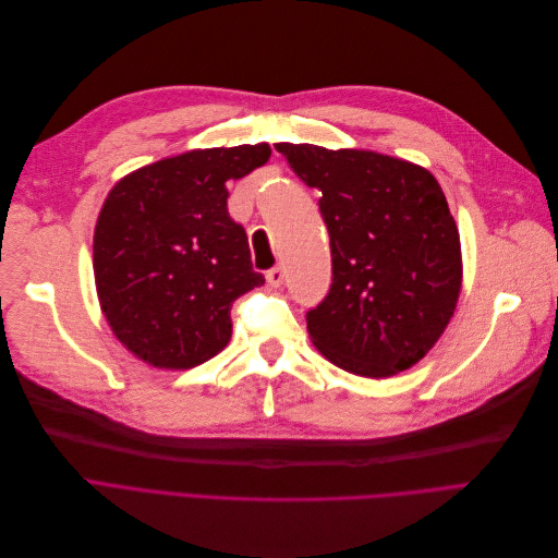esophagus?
Returning a JSON list of instances; mask_svg holds the SVG:
<instances>
[{"label": "esophagus", "mask_w": 558, "mask_h": 558, "mask_svg": "<svg viewBox=\"0 0 558 558\" xmlns=\"http://www.w3.org/2000/svg\"><path fill=\"white\" fill-rule=\"evenodd\" d=\"M265 279H268V283L272 288H279L283 283V268H281V265H275V268H270L268 272H265Z\"/></svg>", "instance_id": "34e87169"}]
</instances>
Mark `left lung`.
I'll list each match as a JSON object with an SVG mask.
<instances>
[{
  "mask_svg": "<svg viewBox=\"0 0 558 558\" xmlns=\"http://www.w3.org/2000/svg\"><path fill=\"white\" fill-rule=\"evenodd\" d=\"M323 193L331 286L306 313L311 340L361 377H390L427 354L461 290L457 222L432 172L363 149L277 143Z\"/></svg>",
  "mask_w": 558,
  "mask_h": 558,
  "instance_id": "1",
  "label": "left lung"
}]
</instances>
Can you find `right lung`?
Segmentation results:
<instances>
[{
    "mask_svg": "<svg viewBox=\"0 0 558 558\" xmlns=\"http://www.w3.org/2000/svg\"><path fill=\"white\" fill-rule=\"evenodd\" d=\"M270 145L163 158L113 185L95 227L101 311L126 350L189 369L231 338V306L263 286L245 229L227 210V181L268 163Z\"/></svg>",
    "mask_w": 558,
    "mask_h": 558,
    "instance_id": "1",
    "label": "right lung"
}]
</instances>
